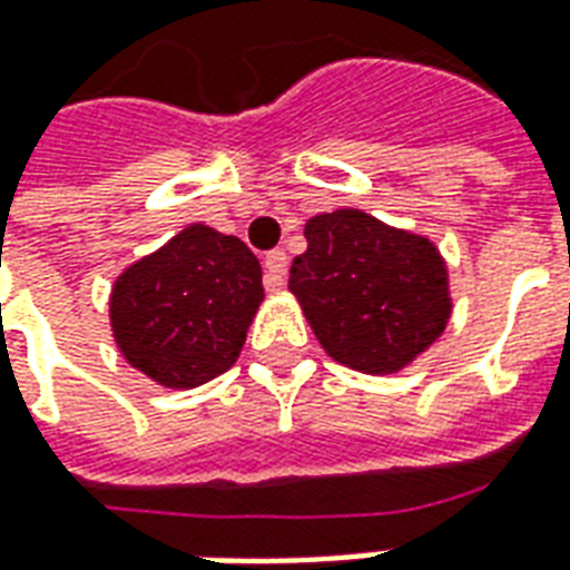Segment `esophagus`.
I'll list each match as a JSON object with an SVG mask.
<instances>
[{"label":"esophagus","mask_w":570,"mask_h":570,"mask_svg":"<svg viewBox=\"0 0 570 570\" xmlns=\"http://www.w3.org/2000/svg\"><path fill=\"white\" fill-rule=\"evenodd\" d=\"M286 259L284 250H272L265 256V289H281L286 281Z\"/></svg>","instance_id":"1"}]
</instances>
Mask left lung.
I'll return each mask as SVG.
<instances>
[{"label":"left lung","instance_id":"left-lung-1","mask_svg":"<svg viewBox=\"0 0 570 570\" xmlns=\"http://www.w3.org/2000/svg\"><path fill=\"white\" fill-rule=\"evenodd\" d=\"M289 293L328 356L365 374H392L441 338L453 302L429 238L341 208L305 223Z\"/></svg>","mask_w":570,"mask_h":570}]
</instances>
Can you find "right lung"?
Listing matches in <instances>:
<instances>
[{
    "label": "right lung",
    "instance_id": "right-lung-1",
    "mask_svg": "<svg viewBox=\"0 0 570 570\" xmlns=\"http://www.w3.org/2000/svg\"><path fill=\"white\" fill-rule=\"evenodd\" d=\"M263 296L250 247L193 223L114 281V341L159 386L193 390L235 365Z\"/></svg>",
    "mask_w": 570,
    "mask_h": 570
}]
</instances>
